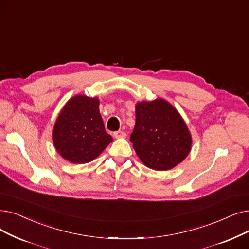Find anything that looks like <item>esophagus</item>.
<instances>
[{
	"label": "esophagus",
	"instance_id": "1",
	"mask_svg": "<svg viewBox=\"0 0 249 249\" xmlns=\"http://www.w3.org/2000/svg\"><path fill=\"white\" fill-rule=\"evenodd\" d=\"M113 136H114V138L120 139V138H124L126 136V134L124 131H116L113 133Z\"/></svg>",
	"mask_w": 249,
	"mask_h": 249
}]
</instances>
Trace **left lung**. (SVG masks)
I'll return each instance as SVG.
<instances>
[{"mask_svg":"<svg viewBox=\"0 0 249 249\" xmlns=\"http://www.w3.org/2000/svg\"><path fill=\"white\" fill-rule=\"evenodd\" d=\"M131 142L142 162L154 170L173 168L187 156L192 147L185 123L163 99L137 104Z\"/></svg>","mask_w":249,"mask_h":249,"instance_id":"8db88e82","label":"left lung"}]
</instances>
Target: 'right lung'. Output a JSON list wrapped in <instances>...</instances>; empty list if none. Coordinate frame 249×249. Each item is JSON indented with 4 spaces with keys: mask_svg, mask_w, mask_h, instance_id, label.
<instances>
[{
    "mask_svg": "<svg viewBox=\"0 0 249 249\" xmlns=\"http://www.w3.org/2000/svg\"><path fill=\"white\" fill-rule=\"evenodd\" d=\"M56 151L72 163H87L98 157L112 142L105 132L99 100L78 95L58 115L53 133Z\"/></svg>",
    "mask_w": 249,
    "mask_h": 249,
    "instance_id": "right-lung-1",
    "label": "right lung"
}]
</instances>
